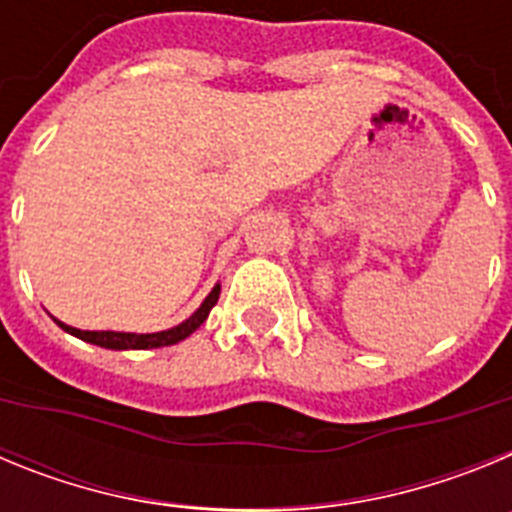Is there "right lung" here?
Wrapping results in <instances>:
<instances>
[{
  "label": "right lung",
  "mask_w": 512,
  "mask_h": 512,
  "mask_svg": "<svg viewBox=\"0 0 512 512\" xmlns=\"http://www.w3.org/2000/svg\"><path fill=\"white\" fill-rule=\"evenodd\" d=\"M217 297H220V287L212 289L210 295H207V300L202 302V307L194 312L192 318L184 320L182 325H176V328H171V330H161V333H115V330H79V328H71V325L61 323V320H56V323L61 325L66 333L81 338V341L94 343V346L112 348V351H128V348H133V351H146V348L171 346V343H179V341H184L187 336H192L194 330L200 328V325L207 320L210 310L215 307Z\"/></svg>",
  "instance_id": "obj_1"
}]
</instances>
